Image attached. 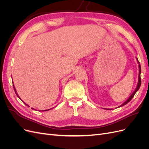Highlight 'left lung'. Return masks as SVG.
<instances>
[{"mask_svg":"<svg viewBox=\"0 0 149 149\" xmlns=\"http://www.w3.org/2000/svg\"><path fill=\"white\" fill-rule=\"evenodd\" d=\"M137 61H138V63H139V60H138V59L137 58ZM139 80H138V84H137V88H136V90H135L134 91V92L131 94V96H130V97H129V98L128 99V100L126 101L124 103H123V104L122 105H120V106H119V107H121V106H124V105H125V104H127L129 102H130V101H131V100L133 98V97L134 96V95H135V94L136 93V92L138 91V90L139 89V88H140V86H141V65H140V64H139Z\"/></svg>","mask_w":149,"mask_h":149,"instance_id":"8db88e82","label":"left lung"}]
</instances>
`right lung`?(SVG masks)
<instances>
[{
  "instance_id": "1",
  "label": "right lung",
  "mask_w": 149,
  "mask_h": 149,
  "mask_svg": "<svg viewBox=\"0 0 149 149\" xmlns=\"http://www.w3.org/2000/svg\"><path fill=\"white\" fill-rule=\"evenodd\" d=\"M13 89H14V91H15V94H17V96L18 97H19V95H18V94H17V92H16V90H15V88H14V85H13ZM26 106H27L28 107H30V106H29V105H27V104H26ZM31 109H33V108H31ZM48 110H49V109H48ZM48 110H45V111H48Z\"/></svg>"
}]
</instances>
